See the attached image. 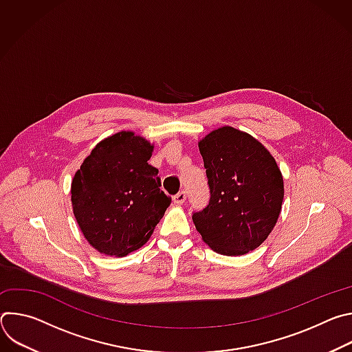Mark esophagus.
Returning a JSON list of instances; mask_svg holds the SVG:
<instances>
[{"label": "esophagus", "instance_id": "esophagus-1", "mask_svg": "<svg viewBox=\"0 0 352 352\" xmlns=\"http://www.w3.org/2000/svg\"><path fill=\"white\" fill-rule=\"evenodd\" d=\"M185 200H186V193H185L184 190L178 192V193L173 197V202H174L175 205H184Z\"/></svg>", "mask_w": 352, "mask_h": 352}]
</instances>
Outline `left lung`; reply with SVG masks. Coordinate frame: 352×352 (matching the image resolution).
<instances>
[{
	"label": "left lung",
	"mask_w": 352,
	"mask_h": 352,
	"mask_svg": "<svg viewBox=\"0 0 352 352\" xmlns=\"http://www.w3.org/2000/svg\"><path fill=\"white\" fill-rule=\"evenodd\" d=\"M210 200L192 220L214 252L245 255L273 231L284 199L281 171L269 150L254 136L221 126L199 140Z\"/></svg>",
	"instance_id": "8db88e82"
}]
</instances>
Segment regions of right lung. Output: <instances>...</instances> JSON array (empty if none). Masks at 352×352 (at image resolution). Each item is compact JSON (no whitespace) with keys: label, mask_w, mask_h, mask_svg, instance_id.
<instances>
[{"label":"right lung","mask_w":352,"mask_h":352,"mask_svg":"<svg viewBox=\"0 0 352 352\" xmlns=\"http://www.w3.org/2000/svg\"><path fill=\"white\" fill-rule=\"evenodd\" d=\"M155 144L132 131L98 142L75 173L71 202L86 241L100 254L122 258L143 246L171 199L147 162Z\"/></svg>","instance_id":"obj_1"}]
</instances>
